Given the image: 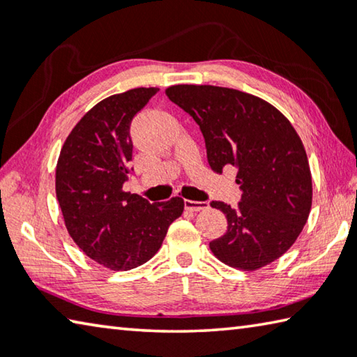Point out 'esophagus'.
I'll return each mask as SVG.
<instances>
[{
  "label": "esophagus",
  "mask_w": 357,
  "mask_h": 357,
  "mask_svg": "<svg viewBox=\"0 0 357 357\" xmlns=\"http://www.w3.org/2000/svg\"><path fill=\"white\" fill-rule=\"evenodd\" d=\"M184 206L185 209L189 211H203V209H208L209 204L208 202H193V200H184Z\"/></svg>",
  "instance_id": "esophagus-1"
}]
</instances>
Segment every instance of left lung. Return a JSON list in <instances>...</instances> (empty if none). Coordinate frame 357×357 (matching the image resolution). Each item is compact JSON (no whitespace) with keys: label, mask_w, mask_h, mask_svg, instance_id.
<instances>
[{"label":"left lung","mask_w":357,"mask_h":357,"mask_svg":"<svg viewBox=\"0 0 357 357\" xmlns=\"http://www.w3.org/2000/svg\"><path fill=\"white\" fill-rule=\"evenodd\" d=\"M165 94L200 126L211 168H238V208L211 202L228 222L211 250L244 271L273 263L298 239L312 208L310 167L298 132L275 107L238 89L174 84Z\"/></svg>","instance_id":"8db88e82"}]
</instances>
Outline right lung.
I'll list each match as a JSON object with an SVG mask.
<instances>
[{"label":"right lung","instance_id":"right-lung-1","mask_svg":"<svg viewBox=\"0 0 357 357\" xmlns=\"http://www.w3.org/2000/svg\"><path fill=\"white\" fill-rule=\"evenodd\" d=\"M159 88H135L100 100L66 138L56 165V198L66 228L86 255L112 271L146 263L183 214L174 197L151 204L124 192L132 160L130 123Z\"/></svg>","mask_w":357,"mask_h":357}]
</instances>
